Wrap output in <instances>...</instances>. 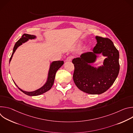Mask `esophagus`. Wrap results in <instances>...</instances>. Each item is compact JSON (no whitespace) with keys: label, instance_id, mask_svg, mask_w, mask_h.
Returning a JSON list of instances; mask_svg holds the SVG:
<instances>
[{"label":"esophagus","instance_id":"34e87169","mask_svg":"<svg viewBox=\"0 0 133 133\" xmlns=\"http://www.w3.org/2000/svg\"><path fill=\"white\" fill-rule=\"evenodd\" d=\"M72 59V56H68L67 57V58H66V61L67 62H70Z\"/></svg>","mask_w":133,"mask_h":133}]
</instances>
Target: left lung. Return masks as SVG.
Returning <instances> with one entry per match:
<instances>
[{
	"label": "left lung",
	"instance_id": "obj_1",
	"mask_svg": "<svg viewBox=\"0 0 133 133\" xmlns=\"http://www.w3.org/2000/svg\"><path fill=\"white\" fill-rule=\"evenodd\" d=\"M97 43L92 52L83 54L73 59V80L82 91L89 94H101L107 90L115 81L119 71V51L108 38L96 36ZM106 56L103 66L98 69L88 64L96 60L97 54Z\"/></svg>",
	"mask_w": 133,
	"mask_h": 133
}]
</instances>
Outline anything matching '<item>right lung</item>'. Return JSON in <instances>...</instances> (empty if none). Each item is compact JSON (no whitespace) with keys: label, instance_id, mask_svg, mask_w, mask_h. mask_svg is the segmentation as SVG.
<instances>
[{"label":"right lung","instance_id":"obj_1","mask_svg":"<svg viewBox=\"0 0 133 133\" xmlns=\"http://www.w3.org/2000/svg\"><path fill=\"white\" fill-rule=\"evenodd\" d=\"M36 37L34 35H29V34H24L22 37L21 38H20L19 40H18L16 43L15 44L14 49H13V51L12 53V55L10 58V60H9V63L11 61V59L12 58V55L14 54V53L15 52V50H16V49L18 48V47H19V46H21V45H22L23 43H25L26 42H27L28 39H34ZM64 64V61H54L53 62L51 63L50 66V69H49V73H48V79L47 81L46 82V83L41 88L37 89L35 91H31V92H28V91H24L22 89H20L19 88L16 84H15V85L18 87V88L22 92H23L24 94L27 95L28 96H38L39 95L43 94L44 93H45V92L48 91L49 89H50V88H51L52 86L54 84V80H55V75H56V73L57 71L59 68Z\"/></svg>","mask_w":133,"mask_h":133}]
</instances>
